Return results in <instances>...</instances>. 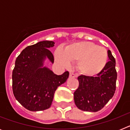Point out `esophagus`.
<instances>
[{
  "mask_svg": "<svg viewBox=\"0 0 130 130\" xmlns=\"http://www.w3.org/2000/svg\"><path fill=\"white\" fill-rule=\"evenodd\" d=\"M77 75H75V73H72V72H70V77H76Z\"/></svg>",
  "mask_w": 130,
  "mask_h": 130,
  "instance_id": "obj_1",
  "label": "esophagus"
}]
</instances>
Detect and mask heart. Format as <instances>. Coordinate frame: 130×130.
<instances>
[{
	"mask_svg": "<svg viewBox=\"0 0 130 130\" xmlns=\"http://www.w3.org/2000/svg\"><path fill=\"white\" fill-rule=\"evenodd\" d=\"M55 58L64 67L70 66V62H77L80 73L87 76H94L100 73L106 66L108 53L104 47L90 42H79L66 47L63 50L57 48Z\"/></svg>",
	"mask_w": 130,
	"mask_h": 130,
	"instance_id": "obj_1",
	"label": "heart"
}]
</instances>
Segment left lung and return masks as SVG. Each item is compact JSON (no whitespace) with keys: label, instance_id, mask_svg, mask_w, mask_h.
I'll return each mask as SVG.
<instances>
[{"label":"left lung","instance_id":"1","mask_svg":"<svg viewBox=\"0 0 130 130\" xmlns=\"http://www.w3.org/2000/svg\"><path fill=\"white\" fill-rule=\"evenodd\" d=\"M109 61L96 77L80 75L79 87L74 92V102L79 109L97 112L104 107L115 92L117 73L115 59L108 50Z\"/></svg>","mask_w":130,"mask_h":130}]
</instances>
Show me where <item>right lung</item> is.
Listing matches in <instances>:
<instances>
[{"mask_svg": "<svg viewBox=\"0 0 130 130\" xmlns=\"http://www.w3.org/2000/svg\"><path fill=\"white\" fill-rule=\"evenodd\" d=\"M55 42L45 40L26 47L17 57L12 72V89L15 99L31 111L51 107L55 90L66 82L69 72L57 75L43 66L46 58L54 62L49 48Z\"/></svg>", "mask_w": 130, "mask_h": 130, "instance_id": "obj_1", "label": "right lung"}]
</instances>
